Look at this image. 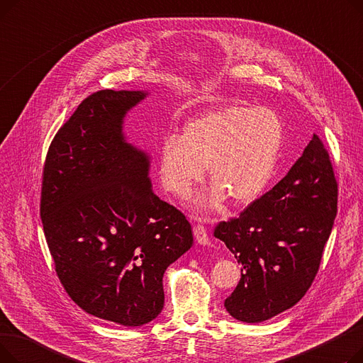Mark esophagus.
I'll list each match as a JSON object with an SVG mask.
<instances>
[{
	"label": "esophagus",
	"instance_id": "esophagus-1",
	"mask_svg": "<svg viewBox=\"0 0 363 363\" xmlns=\"http://www.w3.org/2000/svg\"><path fill=\"white\" fill-rule=\"evenodd\" d=\"M194 237H196V240H197L200 244H203V245L208 244V235H207V230H206L204 225L197 223V225L194 226Z\"/></svg>",
	"mask_w": 363,
	"mask_h": 363
}]
</instances>
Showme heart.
I'll return each mask as SVG.
<instances>
[{
    "instance_id": "heart-1",
    "label": "heart",
    "mask_w": 363,
    "mask_h": 363,
    "mask_svg": "<svg viewBox=\"0 0 363 363\" xmlns=\"http://www.w3.org/2000/svg\"><path fill=\"white\" fill-rule=\"evenodd\" d=\"M284 123L269 108L231 103L188 122L181 137L166 135L159 151L167 191L186 197L204 174L213 186L197 201L216 208L225 196L235 204L256 200L272 181L284 141Z\"/></svg>"
}]
</instances>
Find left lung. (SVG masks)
Wrapping results in <instances>:
<instances>
[{"label":"left lung","mask_w":363,"mask_h":363,"mask_svg":"<svg viewBox=\"0 0 363 363\" xmlns=\"http://www.w3.org/2000/svg\"><path fill=\"white\" fill-rule=\"evenodd\" d=\"M338 184L330 155L313 133L301 157L274 188L215 228L241 264L225 308L257 323L294 304L312 285L337 215Z\"/></svg>","instance_id":"1"}]
</instances>
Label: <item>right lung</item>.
<instances>
[{"label":"right lung","instance_id":"1","mask_svg":"<svg viewBox=\"0 0 363 363\" xmlns=\"http://www.w3.org/2000/svg\"><path fill=\"white\" fill-rule=\"evenodd\" d=\"M141 91L101 89L52 138L43 170L41 219L54 269L86 313L140 327L163 309V274L193 245L191 225L160 200L148 157L125 143V113Z\"/></svg>","mask_w":363,"mask_h":363}]
</instances>
